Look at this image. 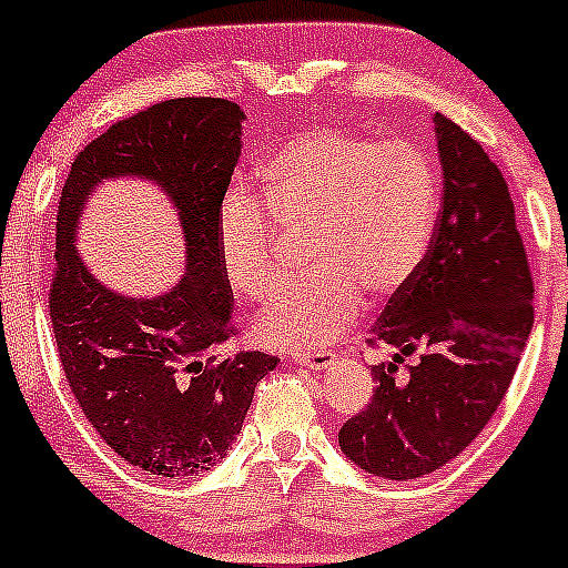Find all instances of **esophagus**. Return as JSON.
<instances>
[{
	"mask_svg": "<svg viewBox=\"0 0 568 568\" xmlns=\"http://www.w3.org/2000/svg\"><path fill=\"white\" fill-rule=\"evenodd\" d=\"M291 358L308 369H325L336 362V353H331V349H296V353H291Z\"/></svg>",
	"mask_w": 568,
	"mask_h": 568,
	"instance_id": "esophagus-1",
	"label": "esophagus"
}]
</instances>
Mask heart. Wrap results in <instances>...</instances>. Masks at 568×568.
<instances>
[{"instance_id": "b5f03b06", "label": "heart", "mask_w": 568, "mask_h": 568, "mask_svg": "<svg viewBox=\"0 0 568 568\" xmlns=\"http://www.w3.org/2000/svg\"><path fill=\"white\" fill-rule=\"evenodd\" d=\"M257 184L263 205L241 187L221 199L215 252L237 296L266 302L283 280L271 221L308 224V274L291 283L254 327L272 347L333 342L362 316L364 294H397L432 252L439 176L432 156L412 142L344 129L302 131L257 164Z\"/></svg>"}]
</instances>
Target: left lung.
Returning a JSON list of instances; mask_svg holds the SVG:
<instances>
[{
	"instance_id": "left-lung-1",
	"label": "left lung",
	"mask_w": 568,
	"mask_h": 568,
	"mask_svg": "<svg viewBox=\"0 0 568 568\" xmlns=\"http://www.w3.org/2000/svg\"><path fill=\"white\" fill-rule=\"evenodd\" d=\"M443 156V210L420 272L392 294L367 347L373 364L364 412L338 428L358 468L417 479L443 468L487 426L532 331V274L505 176L457 123L434 116ZM417 355L409 368L403 362Z\"/></svg>"
}]
</instances>
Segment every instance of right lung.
Instances as JSON below:
<instances>
[{"label": "right lung", "mask_w": 568, "mask_h": 568, "mask_svg": "<svg viewBox=\"0 0 568 568\" xmlns=\"http://www.w3.org/2000/svg\"><path fill=\"white\" fill-rule=\"evenodd\" d=\"M241 105L221 98L148 105L78 153L58 201L50 322L67 384L116 457L168 479L226 457L254 386L277 367L266 353H219L235 320L215 219L241 153ZM123 172L156 178L183 221L189 274L156 301L103 290L71 237L93 184Z\"/></svg>", "instance_id": "obj_1"}]
</instances>
